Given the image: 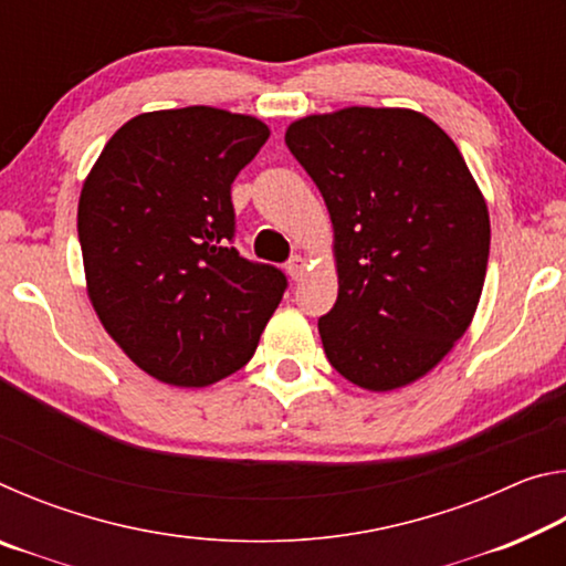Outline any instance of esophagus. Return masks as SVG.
<instances>
[{"label":"esophagus","instance_id":"1","mask_svg":"<svg viewBox=\"0 0 566 566\" xmlns=\"http://www.w3.org/2000/svg\"><path fill=\"white\" fill-rule=\"evenodd\" d=\"M304 270H306V262H304V256H300V254H294L290 262H286V274L292 276L294 282H300L302 276H304Z\"/></svg>","mask_w":566,"mask_h":566}]
</instances>
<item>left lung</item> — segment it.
Segmentation results:
<instances>
[{"mask_svg":"<svg viewBox=\"0 0 566 566\" xmlns=\"http://www.w3.org/2000/svg\"><path fill=\"white\" fill-rule=\"evenodd\" d=\"M334 227L339 294L319 317L342 377L389 391L467 332L490 260V212L444 129L411 109L347 107L284 134Z\"/></svg>","mask_w":566,"mask_h":566,"instance_id":"obj_1","label":"left lung"}]
</instances>
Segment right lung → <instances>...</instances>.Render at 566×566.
Returning a JSON list of instances; mask_svg holds the SVG:
<instances>
[{
	"instance_id": "1",
	"label": "right lung",
	"mask_w": 566,
	"mask_h": 566,
	"mask_svg": "<svg viewBox=\"0 0 566 566\" xmlns=\"http://www.w3.org/2000/svg\"><path fill=\"white\" fill-rule=\"evenodd\" d=\"M266 124L214 107L147 112L102 149L76 229L104 329L159 381L207 387L252 359L286 276L237 252L232 181Z\"/></svg>"
}]
</instances>
